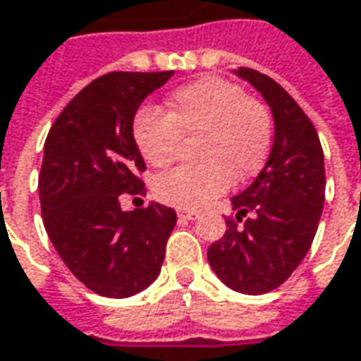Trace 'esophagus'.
Segmentation results:
<instances>
[{
    "mask_svg": "<svg viewBox=\"0 0 361 361\" xmlns=\"http://www.w3.org/2000/svg\"><path fill=\"white\" fill-rule=\"evenodd\" d=\"M176 215H178V219L180 221H192V219H197V211H187V209H178L176 211Z\"/></svg>",
    "mask_w": 361,
    "mask_h": 361,
    "instance_id": "obj_1",
    "label": "esophagus"
}]
</instances>
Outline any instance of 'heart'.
I'll return each mask as SVG.
<instances>
[{
	"instance_id": "heart-1",
	"label": "heart",
	"mask_w": 361,
	"mask_h": 361,
	"mask_svg": "<svg viewBox=\"0 0 361 361\" xmlns=\"http://www.w3.org/2000/svg\"><path fill=\"white\" fill-rule=\"evenodd\" d=\"M134 142L152 166L176 159L180 138L197 136L199 164H183L157 176L160 202L197 211L229 188L231 180L259 173L273 142L267 106L221 78H202L174 92L169 114L142 108L132 124Z\"/></svg>"
}]
</instances>
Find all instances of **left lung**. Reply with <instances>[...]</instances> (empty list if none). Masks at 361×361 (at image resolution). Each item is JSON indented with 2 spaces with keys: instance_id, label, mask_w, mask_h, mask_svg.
Listing matches in <instances>:
<instances>
[{
  "instance_id": "left-lung-1",
  "label": "left lung",
  "mask_w": 361,
  "mask_h": 361,
  "mask_svg": "<svg viewBox=\"0 0 361 361\" xmlns=\"http://www.w3.org/2000/svg\"><path fill=\"white\" fill-rule=\"evenodd\" d=\"M235 74L265 98L275 136L263 171L231 199L235 216L207 257L227 287L261 295L287 281L312 247L326 199L324 150L312 120L275 80L251 68Z\"/></svg>"
}]
</instances>
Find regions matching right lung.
Here are the masks:
<instances>
[{"mask_svg":"<svg viewBox=\"0 0 361 361\" xmlns=\"http://www.w3.org/2000/svg\"><path fill=\"white\" fill-rule=\"evenodd\" d=\"M174 72H110L70 100L49 128L39 202L49 241L66 267L104 298H130L159 277L171 207L122 211L120 195H142L145 159L132 124L146 96Z\"/></svg>","mask_w":361,"mask_h":361,"instance_id":"right-lung-1","label":"right lung"}]
</instances>
